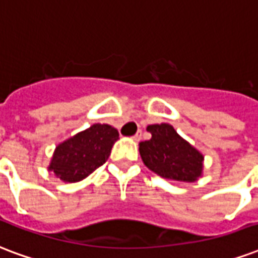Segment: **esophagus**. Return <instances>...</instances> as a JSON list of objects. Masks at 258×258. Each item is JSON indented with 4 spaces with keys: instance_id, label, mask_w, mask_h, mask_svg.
<instances>
[{
    "instance_id": "obj_1",
    "label": "esophagus",
    "mask_w": 258,
    "mask_h": 258,
    "mask_svg": "<svg viewBox=\"0 0 258 258\" xmlns=\"http://www.w3.org/2000/svg\"><path fill=\"white\" fill-rule=\"evenodd\" d=\"M132 139H133V140H135V141H140V139H141V132H137L136 135H135V136L132 137Z\"/></svg>"
}]
</instances>
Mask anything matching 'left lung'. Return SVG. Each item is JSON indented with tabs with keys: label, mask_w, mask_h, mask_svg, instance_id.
<instances>
[{
	"label": "left lung",
	"mask_w": 258,
	"mask_h": 258,
	"mask_svg": "<svg viewBox=\"0 0 258 258\" xmlns=\"http://www.w3.org/2000/svg\"><path fill=\"white\" fill-rule=\"evenodd\" d=\"M152 137L141 141L139 150L151 171L177 182H195L203 174L204 156L168 123L147 127Z\"/></svg>",
	"instance_id": "left-lung-1"
}]
</instances>
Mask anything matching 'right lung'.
<instances>
[{
  "label": "right lung",
  "instance_id": "1",
  "mask_svg": "<svg viewBox=\"0 0 258 258\" xmlns=\"http://www.w3.org/2000/svg\"><path fill=\"white\" fill-rule=\"evenodd\" d=\"M118 131L106 123H95L57 145L48 170L63 182H79L106 163Z\"/></svg>",
  "mask_w": 258,
  "mask_h": 258
}]
</instances>
